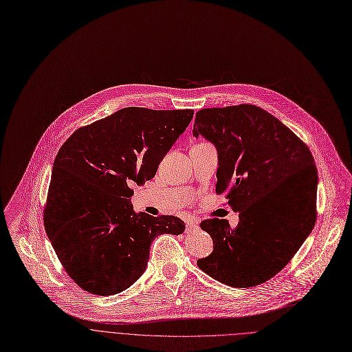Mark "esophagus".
<instances>
[{
  "label": "esophagus",
  "mask_w": 352,
  "mask_h": 352,
  "mask_svg": "<svg viewBox=\"0 0 352 352\" xmlns=\"http://www.w3.org/2000/svg\"><path fill=\"white\" fill-rule=\"evenodd\" d=\"M197 225H199V219L197 218H195V217L188 218V221H186V232H189L192 229H196Z\"/></svg>",
  "instance_id": "34e87169"
}]
</instances>
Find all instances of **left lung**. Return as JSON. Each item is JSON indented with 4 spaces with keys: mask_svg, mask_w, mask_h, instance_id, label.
<instances>
[{
    "mask_svg": "<svg viewBox=\"0 0 352 352\" xmlns=\"http://www.w3.org/2000/svg\"><path fill=\"white\" fill-rule=\"evenodd\" d=\"M193 135L218 152L215 192H226L239 223L204 219L212 253L197 267L232 287L261 285L294 257L316 221L318 174L308 146L254 104L201 109Z\"/></svg>",
    "mask_w": 352,
    "mask_h": 352,
    "instance_id": "obj_1",
    "label": "left lung"
}]
</instances>
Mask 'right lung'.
I'll return each mask as SVG.
<instances>
[{"mask_svg": "<svg viewBox=\"0 0 352 352\" xmlns=\"http://www.w3.org/2000/svg\"><path fill=\"white\" fill-rule=\"evenodd\" d=\"M193 110L124 107L74 131L54 162L44 226L67 275L98 296L129 289L162 233L179 235L174 215L135 212L133 184L155 177Z\"/></svg>", "mask_w": 352, "mask_h": 352, "instance_id": "obj_1", "label": "right lung"}]
</instances>
